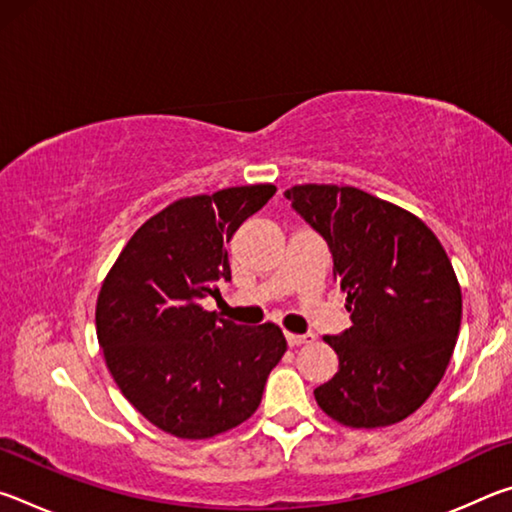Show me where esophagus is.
I'll return each instance as SVG.
<instances>
[{"label": "esophagus", "instance_id": "esophagus-1", "mask_svg": "<svg viewBox=\"0 0 512 512\" xmlns=\"http://www.w3.org/2000/svg\"><path fill=\"white\" fill-rule=\"evenodd\" d=\"M284 336H287V343L291 345V348H296V345L314 343V334H291V332H287Z\"/></svg>", "mask_w": 512, "mask_h": 512}]
</instances>
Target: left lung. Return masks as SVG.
Here are the masks:
<instances>
[{"mask_svg": "<svg viewBox=\"0 0 512 512\" xmlns=\"http://www.w3.org/2000/svg\"><path fill=\"white\" fill-rule=\"evenodd\" d=\"M293 210L327 241L352 327L323 341L339 372L314 395L352 429L388 427L427 402L452 359L463 298L443 244L418 216L339 185H296Z\"/></svg>", "mask_w": 512, "mask_h": 512, "instance_id": "obj_1", "label": "left lung"}]
</instances>
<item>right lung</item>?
Segmentation results:
<instances>
[{"label":"right lung","mask_w":512,"mask_h":512,"mask_svg":"<svg viewBox=\"0 0 512 512\" xmlns=\"http://www.w3.org/2000/svg\"><path fill=\"white\" fill-rule=\"evenodd\" d=\"M275 185L173 201L121 250L97 298V339L119 391L155 427L205 440L257 411L287 352L273 323L244 327L205 311L230 280L225 244Z\"/></svg>","instance_id":"obj_1"}]
</instances>
